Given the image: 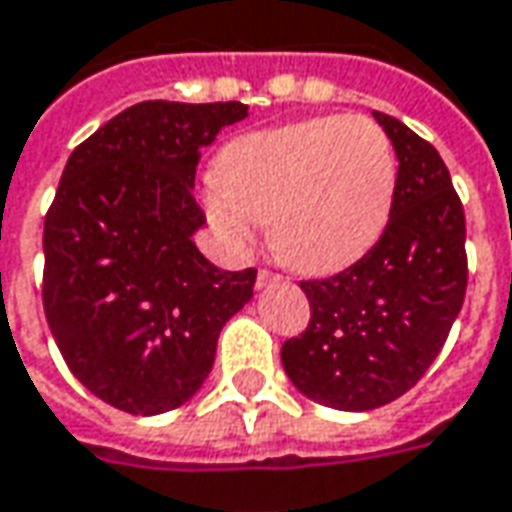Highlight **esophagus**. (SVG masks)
Returning a JSON list of instances; mask_svg holds the SVG:
<instances>
[{"label": "esophagus", "mask_w": 512, "mask_h": 512, "mask_svg": "<svg viewBox=\"0 0 512 512\" xmlns=\"http://www.w3.org/2000/svg\"><path fill=\"white\" fill-rule=\"evenodd\" d=\"M277 280H280V274H271L269 269L257 271V288H266V285L277 283Z\"/></svg>", "instance_id": "obj_1"}]
</instances>
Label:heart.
I'll return each instance as SVG.
<instances>
[{"instance_id":"b5f03b06","label":"heart","mask_w":512,"mask_h":512,"mask_svg":"<svg viewBox=\"0 0 512 512\" xmlns=\"http://www.w3.org/2000/svg\"><path fill=\"white\" fill-rule=\"evenodd\" d=\"M204 207L218 235L252 249L271 221V249L302 274L356 263L387 227L398 193V154L370 117H314L232 139Z\"/></svg>"}]
</instances>
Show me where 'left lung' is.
Wrapping results in <instances>:
<instances>
[{
  "label": "left lung",
  "mask_w": 512,
  "mask_h": 512,
  "mask_svg": "<svg viewBox=\"0 0 512 512\" xmlns=\"http://www.w3.org/2000/svg\"><path fill=\"white\" fill-rule=\"evenodd\" d=\"M398 154L384 235L325 280H302L311 322L280 350L305 398L370 412L415 387L443 350L468 285L465 212L446 162L401 120L373 111Z\"/></svg>",
  "instance_id": "1"
}]
</instances>
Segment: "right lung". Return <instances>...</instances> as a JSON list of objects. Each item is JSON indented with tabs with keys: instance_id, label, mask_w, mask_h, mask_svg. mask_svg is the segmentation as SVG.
Returning <instances> with one entry per match:
<instances>
[{
	"instance_id": "obj_1",
	"label": "right lung",
	"mask_w": 512,
	"mask_h": 512,
	"mask_svg": "<svg viewBox=\"0 0 512 512\" xmlns=\"http://www.w3.org/2000/svg\"><path fill=\"white\" fill-rule=\"evenodd\" d=\"M243 103L145 100L81 142L44 218V314L72 375L128 415H162L207 381L255 269L198 252L201 148Z\"/></svg>"
}]
</instances>
